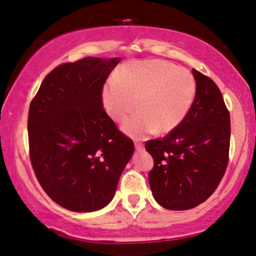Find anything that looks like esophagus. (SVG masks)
<instances>
[{
  "instance_id": "34e87169",
  "label": "esophagus",
  "mask_w": 256,
  "mask_h": 256,
  "mask_svg": "<svg viewBox=\"0 0 256 256\" xmlns=\"http://www.w3.org/2000/svg\"><path fill=\"white\" fill-rule=\"evenodd\" d=\"M134 146H136V149L138 151H142V150L144 149V144H141V142L136 141V144H134Z\"/></svg>"
}]
</instances>
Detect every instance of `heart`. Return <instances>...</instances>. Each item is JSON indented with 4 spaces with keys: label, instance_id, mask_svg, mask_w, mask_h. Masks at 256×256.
I'll use <instances>...</instances> for the list:
<instances>
[{
    "label": "heart",
    "instance_id": "1",
    "mask_svg": "<svg viewBox=\"0 0 256 256\" xmlns=\"http://www.w3.org/2000/svg\"><path fill=\"white\" fill-rule=\"evenodd\" d=\"M196 82L184 68L162 60L128 63L102 90L106 112L115 120H125L123 130L132 136L170 133L183 122L193 105Z\"/></svg>",
    "mask_w": 256,
    "mask_h": 256
}]
</instances>
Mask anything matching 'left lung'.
Segmentation results:
<instances>
[{
    "mask_svg": "<svg viewBox=\"0 0 256 256\" xmlns=\"http://www.w3.org/2000/svg\"><path fill=\"white\" fill-rule=\"evenodd\" d=\"M192 72L196 92L188 114L166 136L146 142L154 162L150 188L168 210H188L204 202L228 164L230 116L222 94L209 76Z\"/></svg>",
    "mask_w": 256,
    "mask_h": 256,
    "instance_id": "1",
    "label": "left lung"
}]
</instances>
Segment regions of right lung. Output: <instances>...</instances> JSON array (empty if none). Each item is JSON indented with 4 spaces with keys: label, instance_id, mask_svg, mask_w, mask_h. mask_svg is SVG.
<instances>
[{
    "label": "right lung",
    "instance_id": "1",
    "mask_svg": "<svg viewBox=\"0 0 256 256\" xmlns=\"http://www.w3.org/2000/svg\"><path fill=\"white\" fill-rule=\"evenodd\" d=\"M118 58H84L46 76L30 102V160L47 196L74 212L102 209L134 152L102 100Z\"/></svg>",
    "mask_w": 256,
    "mask_h": 256
}]
</instances>
